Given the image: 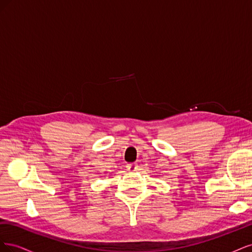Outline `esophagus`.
<instances>
[{
  "label": "esophagus",
  "mask_w": 252,
  "mask_h": 252,
  "mask_svg": "<svg viewBox=\"0 0 252 252\" xmlns=\"http://www.w3.org/2000/svg\"><path fill=\"white\" fill-rule=\"evenodd\" d=\"M126 168L128 171H135L138 169V164L136 163H130V164H127L126 165Z\"/></svg>",
  "instance_id": "esophagus-1"
}]
</instances>
